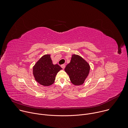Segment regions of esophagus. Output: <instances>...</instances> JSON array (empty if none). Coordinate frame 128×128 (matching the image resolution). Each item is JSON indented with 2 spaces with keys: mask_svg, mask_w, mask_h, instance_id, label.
Instances as JSON below:
<instances>
[{
  "mask_svg": "<svg viewBox=\"0 0 128 128\" xmlns=\"http://www.w3.org/2000/svg\"><path fill=\"white\" fill-rule=\"evenodd\" d=\"M61 67L63 68V69H64L65 68V64H62L61 65Z\"/></svg>",
  "mask_w": 128,
  "mask_h": 128,
  "instance_id": "34e87169",
  "label": "esophagus"
}]
</instances>
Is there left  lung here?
Segmentation results:
<instances>
[{
	"label": "left lung",
	"mask_w": 128,
	"mask_h": 128,
	"mask_svg": "<svg viewBox=\"0 0 128 128\" xmlns=\"http://www.w3.org/2000/svg\"><path fill=\"white\" fill-rule=\"evenodd\" d=\"M90 70L88 63L78 54H72L70 62L65 68L71 82L76 86L84 84L88 75Z\"/></svg>",
	"instance_id": "obj_1"
}]
</instances>
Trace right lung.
Returning a JSON list of instances; mask_svg holds the SVG:
<instances>
[{"label": "right lung", "instance_id": "add662e5", "mask_svg": "<svg viewBox=\"0 0 128 128\" xmlns=\"http://www.w3.org/2000/svg\"><path fill=\"white\" fill-rule=\"evenodd\" d=\"M62 68L58 64H52L50 54L43 56L33 67L35 80L44 86L52 84L55 80L57 73Z\"/></svg>", "mask_w": 128, "mask_h": 128}]
</instances>
